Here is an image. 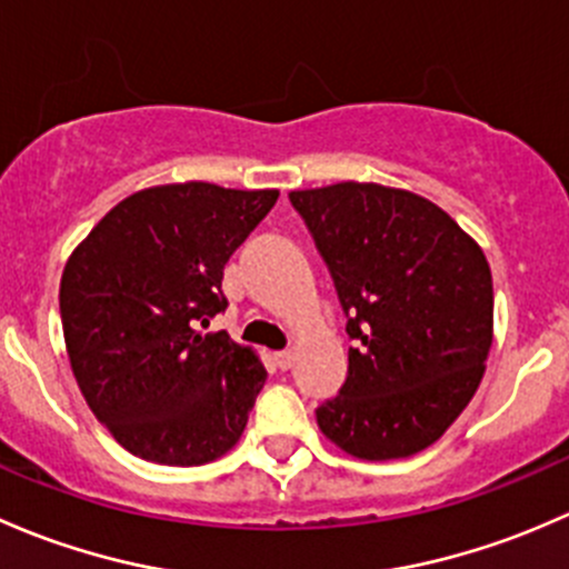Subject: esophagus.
I'll use <instances>...</instances> for the list:
<instances>
[{
	"label": "esophagus",
	"mask_w": 569,
	"mask_h": 569,
	"mask_svg": "<svg viewBox=\"0 0 569 569\" xmlns=\"http://www.w3.org/2000/svg\"><path fill=\"white\" fill-rule=\"evenodd\" d=\"M292 361H296L292 350H277V353H273V365H277L279 370H290Z\"/></svg>",
	"instance_id": "34e87169"
}]
</instances>
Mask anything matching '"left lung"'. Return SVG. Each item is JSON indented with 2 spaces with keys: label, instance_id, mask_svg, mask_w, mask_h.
<instances>
[{
  "label": "left lung",
  "instance_id": "obj_1",
  "mask_svg": "<svg viewBox=\"0 0 569 569\" xmlns=\"http://www.w3.org/2000/svg\"><path fill=\"white\" fill-rule=\"evenodd\" d=\"M348 312V380L320 432L359 460L432 447L477 395L493 345L482 246L430 199L380 183L290 191Z\"/></svg>",
  "mask_w": 569,
  "mask_h": 569
}]
</instances>
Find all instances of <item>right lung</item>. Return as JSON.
Wrapping results in <instances>:
<instances>
[{
    "mask_svg": "<svg viewBox=\"0 0 569 569\" xmlns=\"http://www.w3.org/2000/svg\"><path fill=\"white\" fill-rule=\"evenodd\" d=\"M277 197L202 180L150 186L70 251L60 282L70 370L137 458L202 466L241 441L268 372L257 350L199 326L227 307V260Z\"/></svg>",
    "mask_w": 569,
    "mask_h": 569,
    "instance_id": "add662e5",
    "label": "right lung"
}]
</instances>
